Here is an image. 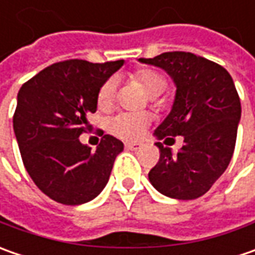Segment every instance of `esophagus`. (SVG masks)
<instances>
[{"mask_svg": "<svg viewBox=\"0 0 255 255\" xmlns=\"http://www.w3.org/2000/svg\"><path fill=\"white\" fill-rule=\"evenodd\" d=\"M125 146H126V149H129V150H139V149L142 147V143L128 142Z\"/></svg>", "mask_w": 255, "mask_h": 255, "instance_id": "1", "label": "esophagus"}]
</instances>
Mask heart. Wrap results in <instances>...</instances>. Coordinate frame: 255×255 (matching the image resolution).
Listing matches in <instances>:
<instances>
[{
	"label": "heart",
	"instance_id": "b5f03b06",
	"mask_svg": "<svg viewBox=\"0 0 255 255\" xmlns=\"http://www.w3.org/2000/svg\"><path fill=\"white\" fill-rule=\"evenodd\" d=\"M130 81L133 84H137L149 98H157L167 89V81L162 74L157 71L142 68L130 74ZM116 85L112 79L106 81L99 88V92L96 96V103L99 111L111 109L115 101ZM149 125V119L146 115L142 113H119L113 116L109 122V132L126 140H134L142 136L146 128Z\"/></svg>",
	"mask_w": 255,
	"mask_h": 255
}]
</instances>
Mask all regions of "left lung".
I'll return each instance as SVG.
<instances>
[{"label":"left lung","mask_w":255,"mask_h":255,"mask_svg":"<svg viewBox=\"0 0 255 255\" xmlns=\"http://www.w3.org/2000/svg\"><path fill=\"white\" fill-rule=\"evenodd\" d=\"M139 61L164 69L176 85L170 113L154 136L169 146L174 136L184 139L177 153L156 143L160 159L149 180L167 197L197 199L226 171L234 152L241 103L233 78L221 65L191 52H164Z\"/></svg>","instance_id":"obj_1"}]
</instances>
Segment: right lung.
<instances>
[{
    "mask_svg": "<svg viewBox=\"0 0 255 255\" xmlns=\"http://www.w3.org/2000/svg\"><path fill=\"white\" fill-rule=\"evenodd\" d=\"M123 62L62 61L21 86L12 119L15 137L28 174L52 200L84 204L109 180L123 143L105 134L92 150L79 136L89 129L88 116L96 112L99 88Z\"/></svg>",
    "mask_w": 255,
    "mask_h": 255,
    "instance_id": "obj_1",
    "label": "right lung"
}]
</instances>
